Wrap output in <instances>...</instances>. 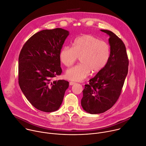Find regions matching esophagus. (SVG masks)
I'll list each match as a JSON object with an SVG mask.
<instances>
[{
    "label": "esophagus",
    "instance_id": "1",
    "mask_svg": "<svg viewBox=\"0 0 146 146\" xmlns=\"http://www.w3.org/2000/svg\"><path fill=\"white\" fill-rule=\"evenodd\" d=\"M76 83L75 82H70V86H72V85H73V84H75Z\"/></svg>",
    "mask_w": 146,
    "mask_h": 146
}]
</instances>
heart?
Segmentation results:
<instances>
[{"mask_svg": "<svg viewBox=\"0 0 146 146\" xmlns=\"http://www.w3.org/2000/svg\"><path fill=\"white\" fill-rule=\"evenodd\" d=\"M110 54L108 43L89 35H84L75 39L72 47L64 46L60 50L59 57L66 67L71 66L79 57L80 64L67 70V79L82 81L92 71L97 73L106 65Z\"/></svg>", "mask_w": 146, "mask_h": 146, "instance_id": "b5f03b06", "label": "heart"}]
</instances>
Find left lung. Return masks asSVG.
<instances>
[{
    "label": "left lung",
    "instance_id": "obj_1",
    "mask_svg": "<svg viewBox=\"0 0 146 146\" xmlns=\"http://www.w3.org/2000/svg\"><path fill=\"white\" fill-rule=\"evenodd\" d=\"M109 36L110 54L105 67L85 84L81 105L90 114L110 109L119 99L128 74L129 60L123 41L112 32L101 30Z\"/></svg>",
    "mask_w": 146,
    "mask_h": 146
}]
</instances>
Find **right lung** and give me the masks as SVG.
I'll return each instance as SVG.
<instances>
[{"label": "right lung", "instance_id": "right-lung-1", "mask_svg": "<svg viewBox=\"0 0 146 146\" xmlns=\"http://www.w3.org/2000/svg\"><path fill=\"white\" fill-rule=\"evenodd\" d=\"M69 32L61 28L43 30L23 45L18 59V83L30 103L45 112L59 109L69 82L53 80L60 75L59 54Z\"/></svg>", "mask_w": 146, "mask_h": 146}]
</instances>
